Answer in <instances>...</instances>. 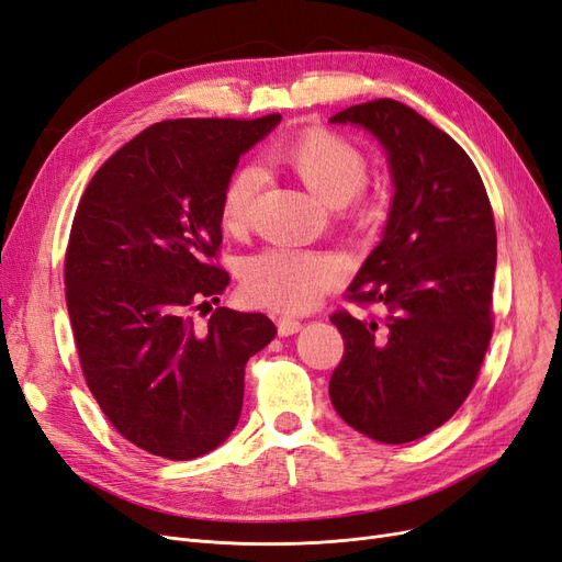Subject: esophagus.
<instances>
[{"label": "esophagus", "mask_w": 562, "mask_h": 562, "mask_svg": "<svg viewBox=\"0 0 562 562\" xmlns=\"http://www.w3.org/2000/svg\"><path fill=\"white\" fill-rule=\"evenodd\" d=\"M277 326H279V335L288 337V335H295L302 328V321L295 316H279Z\"/></svg>", "instance_id": "34e87169"}]
</instances>
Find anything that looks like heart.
Returning <instances> with one entry per match:
<instances>
[{
	"instance_id": "b5f03b06",
	"label": "heart",
	"mask_w": 562,
	"mask_h": 562,
	"mask_svg": "<svg viewBox=\"0 0 562 562\" xmlns=\"http://www.w3.org/2000/svg\"><path fill=\"white\" fill-rule=\"evenodd\" d=\"M285 161L312 190L335 206H361L368 161L359 145L326 128H312L288 145ZM262 171L244 166L223 192V223L239 232L250 223ZM347 277V262L333 252L295 246H269L244 262L241 279L250 300L281 312H307Z\"/></svg>"
}]
</instances>
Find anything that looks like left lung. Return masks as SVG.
<instances>
[{
  "label": "left lung",
  "mask_w": 562,
  "mask_h": 562,
  "mask_svg": "<svg viewBox=\"0 0 562 562\" xmlns=\"http://www.w3.org/2000/svg\"><path fill=\"white\" fill-rule=\"evenodd\" d=\"M330 122L375 135L396 187L382 241L347 295L382 304L384 318L330 316L345 339L330 401L368 438L411 443L459 411L481 372L495 328V215L467 151L413 108L380 98Z\"/></svg>",
  "instance_id": "1"
}]
</instances>
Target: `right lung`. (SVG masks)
<instances>
[{
	"mask_svg": "<svg viewBox=\"0 0 562 562\" xmlns=\"http://www.w3.org/2000/svg\"><path fill=\"white\" fill-rule=\"evenodd\" d=\"M281 122L166 119L98 168L65 250V297L83 380L112 427L164 459H194L234 431L244 370L277 326L209 310L229 285L217 265L223 192L239 157Z\"/></svg>",
	"mask_w": 562,
	"mask_h": 562,
	"instance_id": "right-lung-1",
	"label": "right lung"
}]
</instances>
